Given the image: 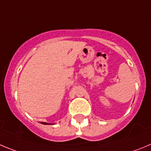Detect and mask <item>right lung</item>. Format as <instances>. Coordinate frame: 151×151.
Segmentation results:
<instances>
[{
  "label": "right lung",
  "mask_w": 151,
  "mask_h": 151,
  "mask_svg": "<svg viewBox=\"0 0 151 151\" xmlns=\"http://www.w3.org/2000/svg\"><path fill=\"white\" fill-rule=\"evenodd\" d=\"M40 123H41V124H49V123H46V122H40Z\"/></svg>",
  "instance_id": "right-lung-1"
}]
</instances>
